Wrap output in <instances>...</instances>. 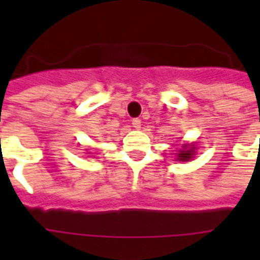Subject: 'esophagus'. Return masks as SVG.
<instances>
[{
	"label": "esophagus",
	"mask_w": 260,
	"mask_h": 260,
	"mask_svg": "<svg viewBox=\"0 0 260 260\" xmlns=\"http://www.w3.org/2000/svg\"><path fill=\"white\" fill-rule=\"evenodd\" d=\"M141 125H142L141 118H134V119H132V126H134V128L139 129V128H141Z\"/></svg>",
	"instance_id": "34e87169"
}]
</instances>
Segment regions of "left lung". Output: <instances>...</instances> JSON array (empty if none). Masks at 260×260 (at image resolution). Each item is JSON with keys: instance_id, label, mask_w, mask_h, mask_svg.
<instances>
[{"instance_id": "1", "label": "left lung", "mask_w": 260, "mask_h": 260, "mask_svg": "<svg viewBox=\"0 0 260 260\" xmlns=\"http://www.w3.org/2000/svg\"><path fill=\"white\" fill-rule=\"evenodd\" d=\"M192 156H193V150L192 149H189V150H181L178 153V160L180 161H188L189 158H192Z\"/></svg>"}]
</instances>
